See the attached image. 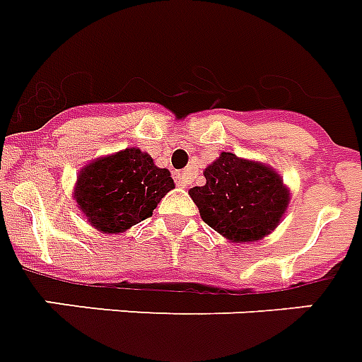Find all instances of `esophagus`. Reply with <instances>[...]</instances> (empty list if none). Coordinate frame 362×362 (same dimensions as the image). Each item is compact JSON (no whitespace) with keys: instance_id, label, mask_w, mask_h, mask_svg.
<instances>
[{"instance_id":"esophagus-1","label":"esophagus","mask_w":362,"mask_h":362,"mask_svg":"<svg viewBox=\"0 0 362 362\" xmlns=\"http://www.w3.org/2000/svg\"><path fill=\"white\" fill-rule=\"evenodd\" d=\"M175 183H177V187H183V189H187V187L190 185L189 172H175Z\"/></svg>"}]
</instances>
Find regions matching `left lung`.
<instances>
[{
	"mask_svg": "<svg viewBox=\"0 0 362 362\" xmlns=\"http://www.w3.org/2000/svg\"><path fill=\"white\" fill-rule=\"evenodd\" d=\"M205 185L189 190L207 226L231 243H254L279 226L290 189L267 164L221 153L204 170Z\"/></svg>",
	"mask_w": 362,
	"mask_h": 362,
	"instance_id": "1",
	"label": "left lung"
}]
</instances>
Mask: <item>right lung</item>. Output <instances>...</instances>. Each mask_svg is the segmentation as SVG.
<instances>
[{
    "label": "right lung",
    "mask_w": 362,
    "mask_h": 362,
    "mask_svg": "<svg viewBox=\"0 0 362 362\" xmlns=\"http://www.w3.org/2000/svg\"><path fill=\"white\" fill-rule=\"evenodd\" d=\"M172 189L175 185L166 168H158L149 153L127 147L86 164L72 198L95 230L123 233L149 218Z\"/></svg>",
    "instance_id": "obj_1"
}]
</instances>
